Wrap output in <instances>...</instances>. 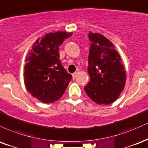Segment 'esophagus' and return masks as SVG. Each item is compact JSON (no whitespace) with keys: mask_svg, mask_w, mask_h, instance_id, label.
<instances>
[{"mask_svg":"<svg viewBox=\"0 0 148 148\" xmlns=\"http://www.w3.org/2000/svg\"><path fill=\"white\" fill-rule=\"evenodd\" d=\"M77 72H75L74 73L72 74V76H73V79H75L76 78V77H77Z\"/></svg>","mask_w":148,"mask_h":148,"instance_id":"1","label":"esophagus"}]
</instances>
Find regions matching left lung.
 Returning a JSON list of instances; mask_svg holds the SVG:
<instances>
[{
  "instance_id": "1",
  "label": "left lung",
  "mask_w": 148,
  "mask_h": 148,
  "mask_svg": "<svg viewBox=\"0 0 148 148\" xmlns=\"http://www.w3.org/2000/svg\"><path fill=\"white\" fill-rule=\"evenodd\" d=\"M88 54L90 82L84 91L98 105L112 104L121 95L126 83V72L114 43L101 34L90 32Z\"/></svg>"
}]
</instances>
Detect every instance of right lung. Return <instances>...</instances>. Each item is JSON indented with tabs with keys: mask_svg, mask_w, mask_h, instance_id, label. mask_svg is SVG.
I'll return each instance as SVG.
<instances>
[{
	"mask_svg": "<svg viewBox=\"0 0 148 148\" xmlns=\"http://www.w3.org/2000/svg\"><path fill=\"white\" fill-rule=\"evenodd\" d=\"M73 32L47 33L32 45L25 58L24 83L26 89L43 103L57 101L64 94L72 76L62 66L60 46Z\"/></svg>",
	"mask_w": 148,
	"mask_h": 148,
	"instance_id": "obj_1",
	"label": "right lung"
}]
</instances>
